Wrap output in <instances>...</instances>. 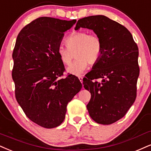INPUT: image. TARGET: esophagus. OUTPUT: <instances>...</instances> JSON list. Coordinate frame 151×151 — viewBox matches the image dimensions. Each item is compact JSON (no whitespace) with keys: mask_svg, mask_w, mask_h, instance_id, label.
<instances>
[{"mask_svg":"<svg viewBox=\"0 0 151 151\" xmlns=\"http://www.w3.org/2000/svg\"><path fill=\"white\" fill-rule=\"evenodd\" d=\"M78 79H79V81L81 82V83H83V76H78Z\"/></svg>","mask_w":151,"mask_h":151,"instance_id":"esophagus-1","label":"esophagus"}]
</instances>
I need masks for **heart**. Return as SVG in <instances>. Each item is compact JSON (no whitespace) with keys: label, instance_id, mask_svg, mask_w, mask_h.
Wrapping results in <instances>:
<instances>
[{"label":"heart","instance_id":"obj_1","mask_svg":"<svg viewBox=\"0 0 151 151\" xmlns=\"http://www.w3.org/2000/svg\"><path fill=\"white\" fill-rule=\"evenodd\" d=\"M65 43L66 47L60 45L57 48V55L62 64L68 66L75 54L76 61L67 68V72L72 75H81L87 69L89 63L95 64L101 57L102 44L95 35L77 31L67 37Z\"/></svg>","mask_w":151,"mask_h":151}]
</instances>
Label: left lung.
Instances as JSON below:
<instances>
[{"instance_id": "obj_1", "label": "left lung", "mask_w": 151, "mask_h": 151, "mask_svg": "<svg viewBox=\"0 0 151 151\" xmlns=\"http://www.w3.org/2000/svg\"><path fill=\"white\" fill-rule=\"evenodd\" d=\"M81 28L92 30L102 44L101 57L83 79L91 93L87 109L96 122L112 124L125 115L137 97L138 47L127 28L104 15L81 19L75 30Z\"/></svg>"}]
</instances>
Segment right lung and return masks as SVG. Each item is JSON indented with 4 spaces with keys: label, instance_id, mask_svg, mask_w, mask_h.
<instances>
[{
    "label": "right lung",
    "instance_id": "add662e5",
    "mask_svg": "<svg viewBox=\"0 0 151 151\" xmlns=\"http://www.w3.org/2000/svg\"><path fill=\"white\" fill-rule=\"evenodd\" d=\"M76 22L42 17L22 29L12 53L15 96L31 121L45 128L60 125L67 104L81 90L73 75L61 78L65 70L57 48Z\"/></svg>",
    "mask_w": 151,
    "mask_h": 151
}]
</instances>
